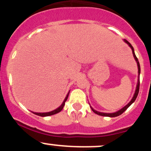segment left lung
I'll use <instances>...</instances> for the list:
<instances>
[{"label":"left lung","instance_id":"left-lung-1","mask_svg":"<svg viewBox=\"0 0 151 151\" xmlns=\"http://www.w3.org/2000/svg\"><path fill=\"white\" fill-rule=\"evenodd\" d=\"M124 41L127 43L131 47V48L132 49V52H133V57H134L135 60H136V61L137 62V65H138V74H140V72H141V68H140V64H139V62H138V58H136V55H135V52H134V50H133V47H132V45H131V43H130L129 41H127L126 40L124 39ZM139 86H140V80L139 79H138V84H137V86H136V92L134 93V96H133V97L132 99H131V101L129 102V104H128L126 106H124V108L121 109V110H119V111L117 112H115V113H113V114H106V113H101V112H99V111H95L94 109H93L91 107V110L93 111V112H94L95 114H98V115H100V116H109V117H116V116H118L121 115V114H122L124 113V111L127 109L129 107L131 106L133 102L135 101V100H136V99L137 98V96H138V92H139Z\"/></svg>","mask_w":151,"mask_h":151}]
</instances>
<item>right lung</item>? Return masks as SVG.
<instances>
[{
	"instance_id": "right-lung-1",
	"label": "right lung",
	"mask_w": 151,
	"mask_h": 151,
	"mask_svg": "<svg viewBox=\"0 0 151 151\" xmlns=\"http://www.w3.org/2000/svg\"><path fill=\"white\" fill-rule=\"evenodd\" d=\"M68 96H69V93L67 95V96H66V98H65V101H64V102H63V104H62L60 106L58 109H55V110L52 111L47 112V113H34V112H32V113L36 114V115H37V116H51V115H54V114H58L62 110L64 106H65V101H67V98H68Z\"/></svg>"
}]
</instances>
